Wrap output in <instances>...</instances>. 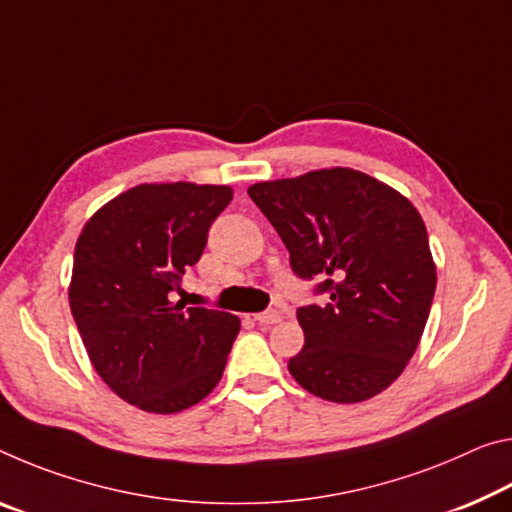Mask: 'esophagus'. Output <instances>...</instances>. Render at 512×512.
Segmentation results:
<instances>
[{
  "instance_id": "1",
  "label": "esophagus",
  "mask_w": 512,
  "mask_h": 512,
  "mask_svg": "<svg viewBox=\"0 0 512 512\" xmlns=\"http://www.w3.org/2000/svg\"><path fill=\"white\" fill-rule=\"evenodd\" d=\"M255 321L262 323V326H273V323H280L282 321V312L280 310L259 312V314H255Z\"/></svg>"
}]
</instances>
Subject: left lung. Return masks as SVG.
<instances>
[{
	"label": "left lung",
	"instance_id": "8db88e82",
	"mask_svg": "<svg viewBox=\"0 0 512 512\" xmlns=\"http://www.w3.org/2000/svg\"><path fill=\"white\" fill-rule=\"evenodd\" d=\"M248 196L323 305L298 307L305 346L289 373L332 403H360L401 376L435 296V264L421 216L392 186L353 168L259 182Z\"/></svg>",
	"mask_w": 512,
	"mask_h": 512
}]
</instances>
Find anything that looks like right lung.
Here are the masks:
<instances>
[{
    "mask_svg": "<svg viewBox=\"0 0 512 512\" xmlns=\"http://www.w3.org/2000/svg\"><path fill=\"white\" fill-rule=\"evenodd\" d=\"M230 186L141 184L81 230L70 310L95 371L120 399L154 415L200 403L218 385L241 321L170 303L198 264Z\"/></svg>",
    "mask_w": 512,
    "mask_h": 512,
    "instance_id": "add662e5",
    "label": "right lung"
}]
</instances>
